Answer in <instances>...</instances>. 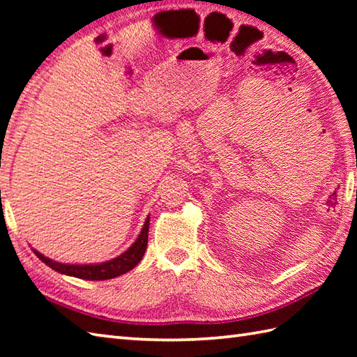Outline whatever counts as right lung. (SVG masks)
<instances>
[{"mask_svg":"<svg viewBox=\"0 0 357 357\" xmlns=\"http://www.w3.org/2000/svg\"><path fill=\"white\" fill-rule=\"evenodd\" d=\"M149 224H150V215L147 216L146 222L142 225V230L139 236L136 238L133 244L128 247L124 253L119 256L113 257L110 261L100 262V264H63L50 259V257L44 256L43 253L38 252V250L32 248L36 257L49 265L52 270H55L61 275L66 276H73L86 280H105V279H113L116 276L124 275V273L130 271L135 268L142 259L144 253H146L147 248V239H149Z\"/></svg>","mask_w":357,"mask_h":357,"instance_id":"obj_1","label":"right lung"}]
</instances>
